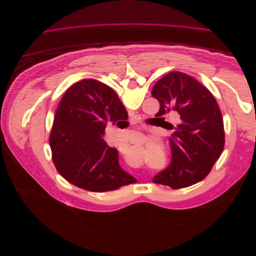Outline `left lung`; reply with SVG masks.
<instances>
[{
	"label": "left lung",
	"mask_w": 256,
	"mask_h": 256,
	"mask_svg": "<svg viewBox=\"0 0 256 256\" xmlns=\"http://www.w3.org/2000/svg\"><path fill=\"white\" fill-rule=\"evenodd\" d=\"M152 95L160 104L156 116L168 125L164 127L173 130L171 162L154 175L152 182L180 189L204 180L224 147L223 120L216 100L204 85L180 72L160 79ZM173 112L180 114L181 120L166 122L163 116Z\"/></svg>",
	"instance_id": "obj_1"
}]
</instances>
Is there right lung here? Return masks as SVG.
<instances>
[{"instance_id": "add662e5", "label": "right lung", "mask_w": 256, "mask_h": 256, "mask_svg": "<svg viewBox=\"0 0 256 256\" xmlns=\"http://www.w3.org/2000/svg\"><path fill=\"white\" fill-rule=\"evenodd\" d=\"M122 120H128V113L108 85L88 79L69 88L58 106L49 138L58 173L76 187L94 192L136 182L120 168L118 150L104 140L106 125Z\"/></svg>"}]
</instances>
